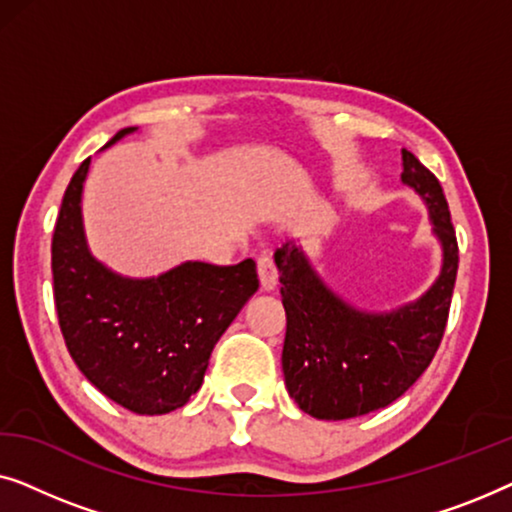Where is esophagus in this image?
Masks as SVG:
<instances>
[{
  "label": "esophagus",
  "instance_id": "obj_1",
  "mask_svg": "<svg viewBox=\"0 0 512 512\" xmlns=\"http://www.w3.org/2000/svg\"><path fill=\"white\" fill-rule=\"evenodd\" d=\"M256 268H258V279H261V289L263 291H275L277 289V270H275V263H272L270 256H261L256 261Z\"/></svg>",
  "mask_w": 512,
  "mask_h": 512
}]
</instances>
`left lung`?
I'll return each mask as SVG.
<instances>
[{
	"instance_id": "obj_1",
	"label": "left lung",
	"mask_w": 512,
	"mask_h": 512,
	"mask_svg": "<svg viewBox=\"0 0 512 512\" xmlns=\"http://www.w3.org/2000/svg\"><path fill=\"white\" fill-rule=\"evenodd\" d=\"M401 158V181L424 200L443 251L422 296L394 310H361L324 282L298 242L275 251L286 310L284 382L310 417L338 422L387 408L429 368L445 333L459 265L450 209L438 179L410 151Z\"/></svg>"
}]
</instances>
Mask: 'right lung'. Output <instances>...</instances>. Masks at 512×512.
<instances>
[{
  "label": "right lung",
  "mask_w": 512,
  "mask_h": 512,
  "mask_svg": "<svg viewBox=\"0 0 512 512\" xmlns=\"http://www.w3.org/2000/svg\"><path fill=\"white\" fill-rule=\"evenodd\" d=\"M123 128L104 146L132 135ZM83 160L62 198L53 233L55 310L67 349L90 384L137 415L184 408L205 380L209 356L258 291L256 263L186 261L156 277H125L97 261L83 228Z\"/></svg>",
  "instance_id": "right-lung-1"
}]
</instances>
